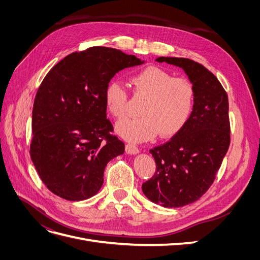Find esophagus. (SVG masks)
Here are the masks:
<instances>
[{"mask_svg": "<svg viewBox=\"0 0 260 260\" xmlns=\"http://www.w3.org/2000/svg\"><path fill=\"white\" fill-rule=\"evenodd\" d=\"M125 152H127L128 154H131V155H136V154L140 153V149L136 144L128 143L127 145H125Z\"/></svg>", "mask_w": 260, "mask_h": 260, "instance_id": "esophagus-1", "label": "esophagus"}]
</instances>
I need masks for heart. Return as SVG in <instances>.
<instances>
[{
    "label": "heart",
    "instance_id": "heart-1",
    "mask_svg": "<svg viewBox=\"0 0 260 260\" xmlns=\"http://www.w3.org/2000/svg\"><path fill=\"white\" fill-rule=\"evenodd\" d=\"M139 95L147 96L141 107L142 115L117 124V132L131 142H141L156 137L171 138L182 130L193 114L196 90L184 78L158 66H148L131 78ZM128 93L119 81H111L104 91L107 111L120 120L127 115Z\"/></svg>",
    "mask_w": 260,
    "mask_h": 260
}]
</instances>
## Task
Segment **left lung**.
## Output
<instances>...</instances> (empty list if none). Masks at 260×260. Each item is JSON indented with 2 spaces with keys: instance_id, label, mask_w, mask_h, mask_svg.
I'll list each match as a JSON object with an SVG mask.
<instances>
[{
  "instance_id": "8db88e82",
  "label": "left lung",
  "mask_w": 260,
  "mask_h": 260,
  "mask_svg": "<svg viewBox=\"0 0 260 260\" xmlns=\"http://www.w3.org/2000/svg\"><path fill=\"white\" fill-rule=\"evenodd\" d=\"M182 68L196 90L193 114L168 142L152 148V179L142 184L146 198L168 208L200 200L216 178L230 145L229 101L221 83L207 68L183 57H158Z\"/></svg>"
}]
</instances>
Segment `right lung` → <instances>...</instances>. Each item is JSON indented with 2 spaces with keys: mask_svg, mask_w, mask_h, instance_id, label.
I'll list each match as a JSON object with an SVG mask.
<instances>
[{
  "mask_svg": "<svg viewBox=\"0 0 260 260\" xmlns=\"http://www.w3.org/2000/svg\"><path fill=\"white\" fill-rule=\"evenodd\" d=\"M142 64L135 55L94 46L69 54L45 76L34 103L30 155L52 193L83 201L101 190L106 165L124 152L111 135L104 91L120 70Z\"/></svg>",
  "mask_w": 260,
  "mask_h": 260,
  "instance_id": "add662e5",
  "label": "right lung"
}]
</instances>
